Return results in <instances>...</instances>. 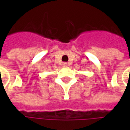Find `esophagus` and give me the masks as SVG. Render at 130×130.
<instances>
[{"label":"esophagus","mask_w":130,"mask_h":130,"mask_svg":"<svg viewBox=\"0 0 130 130\" xmlns=\"http://www.w3.org/2000/svg\"><path fill=\"white\" fill-rule=\"evenodd\" d=\"M63 67H67V63H63Z\"/></svg>","instance_id":"34e87169"}]
</instances>
